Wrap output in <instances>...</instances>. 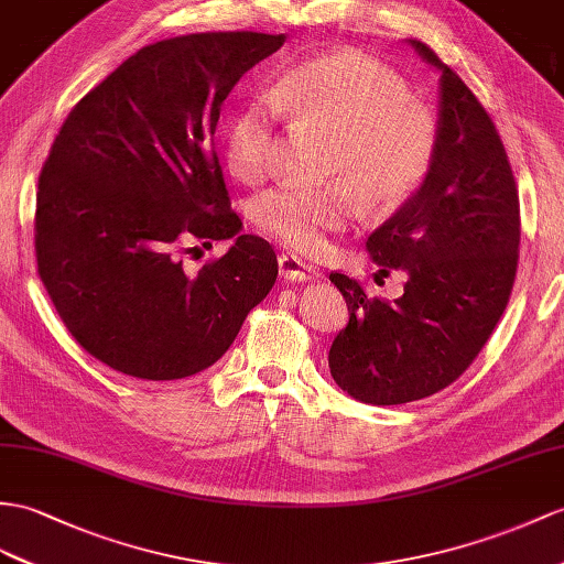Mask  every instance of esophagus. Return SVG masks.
Wrapping results in <instances>:
<instances>
[{
	"label": "esophagus",
	"mask_w": 564,
	"mask_h": 564,
	"mask_svg": "<svg viewBox=\"0 0 564 564\" xmlns=\"http://www.w3.org/2000/svg\"><path fill=\"white\" fill-rule=\"evenodd\" d=\"M280 263V274L284 280H292V282H306V280H313L315 278V268L304 263V260L296 258V256H290V253H282L278 258Z\"/></svg>",
	"instance_id": "1"
}]
</instances>
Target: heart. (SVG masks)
I'll return each instance as SVG.
<instances>
[{"label": "heart", "mask_w": 564, "mask_h": 564, "mask_svg": "<svg viewBox=\"0 0 564 564\" xmlns=\"http://www.w3.org/2000/svg\"><path fill=\"white\" fill-rule=\"evenodd\" d=\"M270 100L282 115L329 135L325 186L284 184L256 200V219L270 237L299 253H321L345 229L354 198L368 215L402 208L433 172L441 123L411 98L406 80L370 54L335 50L292 66ZM278 153V112L249 102L225 129V158L241 182H260Z\"/></svg>", "instance_id": "heart-1"}]
</instances>
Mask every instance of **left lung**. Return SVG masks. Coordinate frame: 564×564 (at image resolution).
Wrapping results in <instances>:
<instances>
[{
    "label": "left lung",
    "instance_id": "obj_1",
    "mask_svg": "<svg viewBox=\"0 0 564 564\" xmlns=\"http://www.w3.org/2000/svg\"><path fill=\"white\" fill-rule=\"evenodd\" d=\"M441 76V145L433 172L366 246L382 274H406L382 299L329 272L349 323L329 347V373L354 400L378 406L423 400L474 364L510 301L519 263V194L486 107L437 54L411 40Z\"/></svg>",
    "mask_w": 564,
    "mask_h": 564
}]
</instances>
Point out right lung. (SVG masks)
<instances>
[{
  "instance_id": "1",
  "label": "right lung",
  "mask_w": 564,
  "mask_h": 564,
  "mask_svg": "<svg viewBox=\"0 0 564 564\" xmlns=\"http://www.w3.org/2000/svg\"><path fill=\"white\" fill-rule=\"evenodd\" d=\"M284 35L217 31L139 50L80 98L37 178V274L68 333L143 380L200 373L278 280V256L241 235L215 153L219 109ZM237 236L191 273L185 243Z\"/></svg>"
}]
</instances>
